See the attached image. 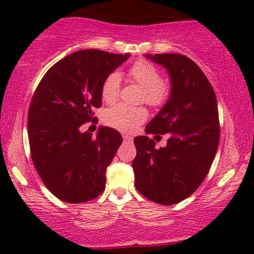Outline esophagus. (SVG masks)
I'll list each match as a JSON object with an SVG mask.
<instances>
[{
    "instance_id": "esophagus-1",
    "label": "esophagus",
    "mask_w": 254,
    "mask_h": 254,
    "mask_svg": "<svg viewBox=\"0 0 254 254\" xmlns=\"http://www.w3.org/2000/svg\"><path fill=\"white\" fill-rule=\"evenodd\" d=\"M123 139H124L125 142H131V141H132V137L129 136V135H125V133H124V135H123Z\"/></svg>"
}]
</instances>
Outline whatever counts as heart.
Instances as JSON below:
<instances>
[{"label": "heart", "mask_w": 254, "mask_h": 254, "mask_svg": "<svg viewBox=\"0 0 254 254\" xmlns=\"http://www.w3.org/2000/svg\"><path fill=\"white\" fill-rule=\"evenodd\" d=\"M127 77L143 88L142 100L151 107H161L171 97L170 83L162 81L161 71L149 61H136L127 70ZM121 92V77L118 72H111L101 84V98L105 103L117 101ZM148 113L143 107H132L127 105H117L105 112L104 121L109 127L122 132H131L143 123Z\"/></svg>", "instance_id": "heart-1"}]
</instances>
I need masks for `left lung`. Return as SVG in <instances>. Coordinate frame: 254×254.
I'll list each match as a JSON object with an SVG mask.
<instances>
[{"instance_id": "left-lung-1", "label": "left lung", "mask_w": 254, "mask_h": 254, "mask_svg": "<svg viewBox=\"0 0 254 254\" xmlns=\"http://www.w3.org/2000/svg\"><path fill=\"white\" fill-rule=\"evenodd\" d=\"M145 57L167 69L172 84L170 99L145 127V133H168L170 138L165 148L156 149L148 136L135 137V185L149 200L171 205L191 196L210 170L220 141L216 95L189 57L179 54Z\"/></svg>"}]
</instances>
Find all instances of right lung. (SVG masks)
<instances>
[{
  "instance_id": "right-lung-1",
  "label": "right lung",
  "mask_w": 254,
  "mask_h": 254,
  "mask_svg": "<svg viewBox=\"0 0 254 254\" xmlns=\"http://www.w3.org/2000/svg\"><path fill=\"white\" fill-rule=\"evenodd\" d=\"M130 57L81 50L51 66L38 84L28 109L32 161L48 190L66 203H83L103 193L106 170L121 133L101 127L97 137L80 127L94 122L105 77Z\"/></svg>"
}]
</instances>
